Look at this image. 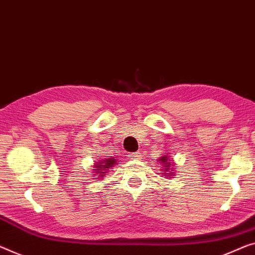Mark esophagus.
Segmentation results:
<instances>
[{"instance_id":"obj_1","label":"esophagus","mask_w":255,"mask_h":255,"mask_svg":"<svg viewBox=\"0 0 255 255\" xmlns=\"http://www.w3.org/2000/svg\"><path fill=\"white\" fill-rule=\"evenodd\" d=\"M129 158H130V159H139L140 153H138V152H132V153L129 154Z\"/></svg>"}]
</instances>
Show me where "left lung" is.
Instances as JSON below:
<instances>
[{
	"label": "left lung",
	"instance_id": "obj_1",
	"mask_svg": "<svg viewBox=\"0 0 255 255\" xmlns=\"http://www.w3.org/2000/svg\"><path fill=\"white\" fill-rule=\"evenodd\" d=\"M159 161H161L162 165H164V167H165L164 170H165V172H166V170H168L169 167L172 166V162H170V160L168 159V155H164V157L159 159ZM170 172H172V170H170Z\"/></svg>",
	"mask_w": 255,
	"mask_h": 255
}]
</instances>
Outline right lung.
Listing matches in <instances>:
<instances>
[{"label":"right lung","mask_w":255,"mask_h":255,"mask_svg":"<svg viewBox=\"0 0 255 255\" xmlns=\"http://www.w3.org/2000/svg\"><path fill=\"white\" fill-rule=\"evenodd\" d=\"M117 164V159H106V160H103L101 162H98V164H96V166H95V170H96V174H95V176H98L100 178L103 177L105 175V170H109L110 167H112L113 165Z\"/></svg>","instance_id":"add662e5"}]
</instances>
